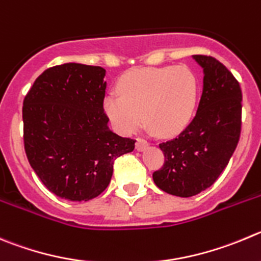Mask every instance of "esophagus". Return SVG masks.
I'll use <instances>...</instances> for the list:
<instances>
[{
	"label": "esophagus",
	"instance_id": "34e87169",
	"mask_svg": "<svg viewBox=\"0 0 261 261\" xmlns=\"http://www.w3.org/2000/svg\"><path fill=\"white\" fill-rule=\"evenodd\" d=\"M148 145H149V143H148L147 140H145V139L139 138L138 140H136V144H135V147H136V149H138V150H144L145 148L148 147Z\"/></svg>",
	"mask_w": 261,
	"mask_h": 261
}]
</instances>
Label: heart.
Masks as SVG:
<instances>
[{
	"label": "heart",
	"mask_w": 261,
	"mask_h": 261,
	"mask_svg": "<svg viewBox=\"0 0 261 261\" xmlns=\"http://www.w3.org/2000/svg\"><path fill=\"white\" fill-rule=\"evenodd\" d=\"M118 95L104 99V112L122 135L144 121L158 136L177 135L191 122L198 99V80L191 68L152 67L126 73L117 84Z\"/></svg>",
	"instance_id": "heart-1"
}]
</instances>
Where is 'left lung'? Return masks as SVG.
I'll list each match as a JSON object with an SVG mask.
<instances>
[{
	"label": "left lung",
	"instance_id": "8db88e82",
	"mask_svg": "<svg viewBox=\"0 0 261 261\" xmlns=\"http://www.w3.org/2000/svg\"><path fill=\"white\" fill-rule=\"evenodd\" d=\"M203 69V90L192 122L177 138L161 143L165 164L155 186L177 197L201 193L216 181L237 148L242 91L234 75L213 57L193 55Z\"/></svg>",
	"mask_w": 261,
	"mask_h": 261
}]
</instances>
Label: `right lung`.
<instances>
[{
    "label": "right lung",
    "mask_w": 261,
    "mask_h": 261,
    "mask_svg": "<svg viewBox=\"0 0 261 261\" xmlns=\"http://www.w3.org/2000/svg\"><path fill=\"white\" fill-rule=\"evenodd\" d=\"M106 69L67 63L48 68L23 101L24 149L32 169L55 196L89 201L106 191L114 160L135 140L108 127Z\"/></svg>",
    "instance_id": "add662e5"
}]
</instances>
